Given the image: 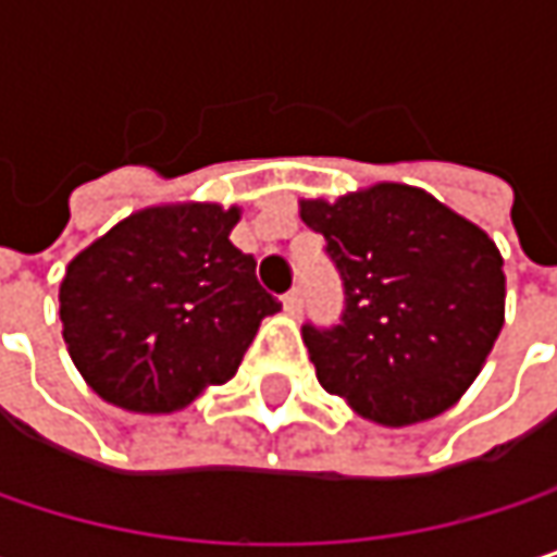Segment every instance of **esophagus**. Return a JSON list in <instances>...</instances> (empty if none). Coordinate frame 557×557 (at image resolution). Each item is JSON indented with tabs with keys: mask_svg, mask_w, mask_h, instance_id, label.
Masks as SVG:
<instances>
[{
	"mask_svg": "<svg viewBox=\"0 0 557 557\" xmlns=\"http://www.w3.org/2000/svg\"><path fill=\"white\" fill-rule=\"evenodd\" d=\"M283 309L289 315H299L302 312V286H293L289 293H283Z\"/></svg>",
	"mask_w": 557,
	"mask_h": 557,
	"instance_id": "1",
	"label": "esophagus"
}]
</instances>
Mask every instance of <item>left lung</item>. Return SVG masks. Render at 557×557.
I'll list each match as a JSON object with an SVG mask.
<instances>
[{
  "instance_id": "obj_1",
  "label": "left lung",
  "mask_w": 557,
  "mask_h": 557,
  "mask_svg": "<svg viewBox=\"0 0 557 557\" xmlns=\"http://www.w3.org/2000/svg\"><path fill=\"white\" fill-rule=\"evenodd\" d=\"M299 219L345 286L338 325H302L319 384L393 429L455 406L503 329L506 277L487 232L406 183L302 199Z\"/></svg>"
}]
</instances>
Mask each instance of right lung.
<instances>
[{"mask_svg": "<svg viewBox=\"0 0 557 557\" xmlns=\"http://www.w3.org/2000/svg\"><path fill=\"white\" fill-rule=\"evenodd\" d=\"M238 206L176 202L132 212L83 248L60 283L66 351L106 403L176 412L235 377L280 302L228 235Z\"/></svg>", "mask_w": 557, "mask_h": 557, "instance_id": "1", "label": "right lung"}]
</instances>
